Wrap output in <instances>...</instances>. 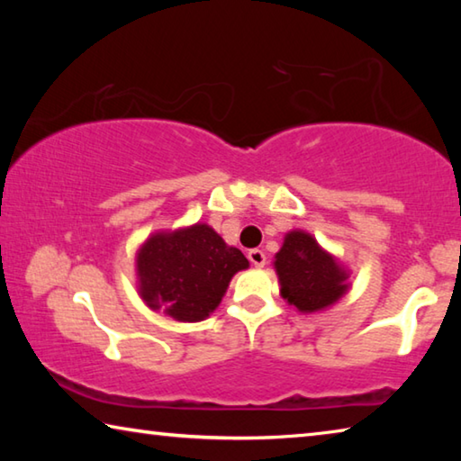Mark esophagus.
<instances>
[{"instance_id": "esophagus-1", "label": "esophagus", "mask_w": 461, "mask_h": 461, "mask_svg": "<svg viewBox=\"0 0 461 461\" xmlns=\"http://www.w3.org/2000/svg\"><path fill=\"white\" fill-rule=\"evenodd\" d=\"M248 260L252 262V267H256V268H262L264 264H267V254H264L262 249H249Z\"/></svg>"}]
</instances>
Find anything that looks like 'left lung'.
Returning a JSON list of instances; mask_svg holds the SVG:
<instances>
[{"mask_svg":"<svg viewBox=\"0 0 461 461\" xmlns=\"http://www.w3.org/2000/svg\"><path fill=\"white\" fill-rule=\"evenodd\" d=\"M280 296L299 313H319L333 307L352 283L348 267L305 230L288 231L275 256Z\"/></svg>","mask_w":461,"mask_h":461,"instance_id":"obj_1","label":"left lung"}]
</instances>
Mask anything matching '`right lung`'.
I'll return each instance as SVG.
<instances>
[{
	"label": "right lung",
	"instance_id": "right-lung-1",
	"mask_svg": "<svg viewBox=\"0 0 461 461\" xmlns=\"http://www.w3.org/2000/svg\"><path fill=\"white\" fill-rule=\"evenodd\" d=\"M249 262L212 225L154 231L136 252L138 294L175 321H203L220 307L230 280Z\"/></svg>",
	"mask_w": 461,
	"mask_h": 461
}]
</instances>
